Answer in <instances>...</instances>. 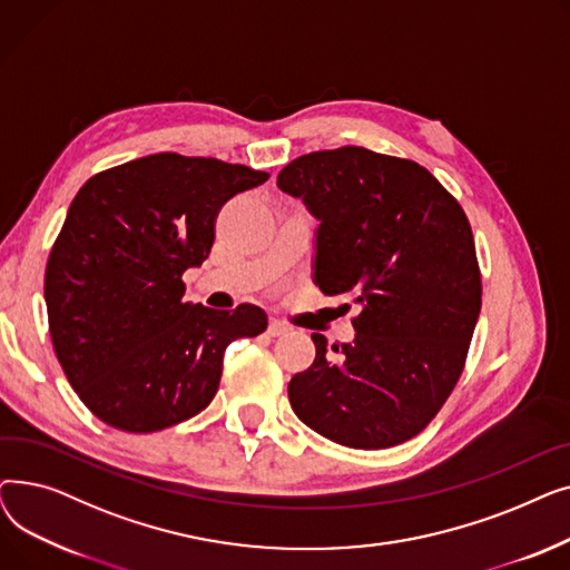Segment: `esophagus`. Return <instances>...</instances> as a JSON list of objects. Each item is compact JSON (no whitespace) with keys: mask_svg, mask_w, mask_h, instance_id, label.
Masks as SVG:
<instances>
[{"mask_svg":"<svg viewBox=\"0 0 570 570\" xmlns=\"http://www.w3.org/2000/svg\"><path fill=\"white\" fill-rule=\"evenodd\" d=\"M286 333H288V325H286V323H282V321H277V318H269V323H267V335L279 337V335H286Z\"/></svg>","mask_w":570,"mask_h":570,"instance_id":"1","label":"esophagus"}]
</instances>
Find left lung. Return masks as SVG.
<instances>
[{
    "instance_id": "1",
    "label": "left lung",
    "mask_w": 570,
    "mask_h": 570,
    "mask_svg": "<svg viewBox=\"0 0 570 570\" xmlns=\"http://www.w3.org/2000/svg\"><path fill=\"white\" fill-rule=\"evenodd\" d=\"M277 187L318 219L314 284L361 305L353 342L312 335L314 363L288 383L295 415L348 448L409 441L453 393L481 314L464 209L428 168L351 145L297 157Z\"/></svg>"
}]
</instances>
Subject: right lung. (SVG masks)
<instances>
[{
    "label": "right lung",
    "instance_id": "obj_1",
    "mask_svg": "<svg viewBox=\"0 0 570 570\" xmlns=\"http://www.w3.org/2000/svg\"><path fill=\"white\" fill-rule=\"evenodd\" d=\"M269 175L219 159L149 155L89 177L46 265L50 337L99 421L145 434L213 402L233 340L256 337V305L185 303L183 275L213 249L219 209Z\"/></svg>",
    "mask_w": 570,
    "mask_h": 570
}]
</instances>
